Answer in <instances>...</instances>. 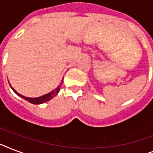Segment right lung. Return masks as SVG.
<instances>
[{
	"mask_svg": "<svg viewBox=\"0 0 153 153\" xmlns=\"http://www.w3.org/2000/svg\"><path fill=\"white\" fill-rule=\"evenodd\" d=\"M62 80H63V79H62V82H61V83H60V85L59 86H58L57 88L55 89L54 91H51L50 93L47 94H44V95L43 96H40V97H38V98H27V97H25V96L21 95V94H20L19 93H17L16 91L14 90V89L12 87V86L10 85V83H9V85H10L11 88L13 89V91L15 92L16 94H17L18 96H20V97H21L22 98H24V99H25L26 101H27V102H29L30 103H32V104H36V105H39V104H42V103H44V102H48V101H50L51 99V98H53L54 97H55V96L57 95L58 93L60 91V86H61V84L62 83Z\"/></svg>",
	"mask_w": 153,
	"mask_h": 153,
	"instance_id": "1",
	"label": "right lung"
}]
</instances>
